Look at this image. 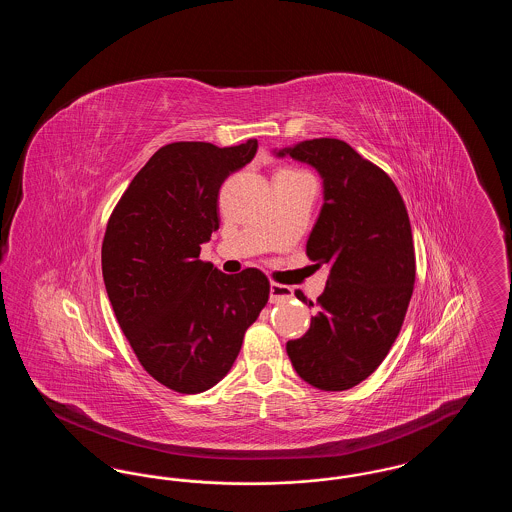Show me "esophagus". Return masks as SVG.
Returning a JSON list of instances; mask_svg holds the SVG:
<instances>
[{
    "instance_id": "1",
    "label": "esophagus",
    "mask_w": 512,
    "mask_h": 512,
    "mask_svg": "<svg viewBox=\"0 0 512 512\" xmlns=\"http://www.w3.org/2000/svg\"><path fill=\"white\" fill-rule=\"evenodd\" d=\"M270 303H284L292 297V288L282 284H270Z\"/></svg>"
}]
</instances>
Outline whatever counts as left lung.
<instances>
[{"instance_id":"8db88e82","label":"left lung","mask_w":512,"mask_h":512,"mask_svg":"<svg viewBox=\"0 0 512 512\" xmlns=\"http://www.w3.org/2000/svg\"><path fill=\"white\" fill-rule=\"evenodd\" d=\"M272 155L318 172L322 207L307 255L330 270L317 317L286 351L307 384L349 390L380 366L405 320L414 286L409 215L390 176L341 140H305Z\"/></svg>"}]
</instances>
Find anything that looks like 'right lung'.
<instances>
[{
  "mask_svg": "<svg viewBox=\"0 0 512 512\" xmlns=\"http://www.w3.org/2000/svg\"><path fill=\"white\" fill-rule=\"evenodd\" d=\"M255 153L257 140L161 147L107 222L101 270L115 317L142 366L178 393L219 384L267 305L261 270L224 274L197 259L219 230L222 182Z\"/></svg>",
  "mask_w": 512,
  "mask_h": 512,
  "instance_id": "add662e5",
  "label": "right lung"
}]
</instances>
